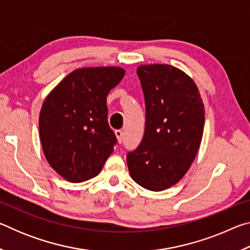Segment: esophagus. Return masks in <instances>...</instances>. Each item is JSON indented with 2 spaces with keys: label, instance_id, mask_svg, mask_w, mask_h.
<instances>
[{
  "label": "esophagus",
  "instance_id": "34e87169",
  "mask_svg": "<svg viewBox=\"0 0 250 250\" xmlns=\"http://www.w3.org/2000/svg\"><path fill=\"white\" fill-rule=\"evenodd\" d=\"M115 133H116V137L118 139V142L121 143L122 142V138H124V131H122V130H116Z\"/></svg>",
  "mask_w": 250,
  "mask_h": 250
}]
</instances>
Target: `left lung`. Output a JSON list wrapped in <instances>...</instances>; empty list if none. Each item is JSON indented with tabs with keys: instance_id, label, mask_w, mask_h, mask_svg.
Here are the masks:
<instances>
[{
	"instance_id": "left-lung-1",
	"label": "left lung",
	"mask_w": 250,
	"mask_h": 250,
	"mask_svg": "<svg viewBox=\"0 0 250 250\" xmlns=\"http://www.w3.org/2000/svg\"><path fill=\"white\" fill-rule=\"evenodd\" d=\"M137 74L146 100V130L126 163L135 183L159 192L176 184L195 159L204 104L193 79L176 67L142 65Z\"/></svg>"
}]
</instances>
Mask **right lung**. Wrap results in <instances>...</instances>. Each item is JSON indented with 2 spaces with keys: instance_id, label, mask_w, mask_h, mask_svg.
<instances>
[{
  "instance_id": "add662e5",
  "label": "right lung",
  "mask_w": 250,
  "mask_h": 250,
  "mask_svg": "<svg viewBox=\"0 0 250 250\" xmlns=\"http://www.w3.org/2000/svg\"><path fill=\"white\" fill-rule=\"evenodd\" d=\"M125 76L120 67L79 68L46 97L40 137L47 162L65 180L79 183L100 173L117 138L108 124L107 96Z\"/></svg>"
}]
</instances>
